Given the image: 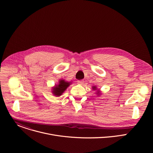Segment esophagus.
I'll return each instance as SVG.
<instances>
[{
	"instance_id": "1",
	"label": "esophagus",
	"mask_w": 153,
	"mask_h": 153,
	"mask_svg": "<svg viewBox=\"0 0 153 153\" xmlns=\"http://www.w3.org/2000/svg\"><path fill=\"white\" fill-rule=\"evenodd\" d=\"M77 83H78V84H79V85H83V83H84V81L83 80H78L77 81Z\"/></svg>"
}]
</instances>
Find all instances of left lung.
Returning <instances> with one entry per match:
<instances>
[{
	"label": "left lung",
	"instance_id": "obj_1",
	"mask_svg": "<svg viewBox=\"0 0 153 153\" xmlns=\"http://www.w3.org/2000/svg\"><path fill=\"white\" fill-rule=\"evenodd\" d=\"M92 89H93V90H94V91H96V94H97V96H100V95H101V91H100L99 89H97L96 86H92Z\"/></svg>",
	"mask_w": 153,
	"mask_h": 153
}]
</instances>
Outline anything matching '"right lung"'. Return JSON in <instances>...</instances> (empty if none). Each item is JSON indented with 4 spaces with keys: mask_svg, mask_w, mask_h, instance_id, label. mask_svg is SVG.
Returning a JSON list of instances; mask_svg holds the SVG:
<instances>
[{
    "mask_svg": "<svg viewBox=\"0 0 153 153\" xmlns=\"http://www.w3.org/2000/svg\"><path fill=\"white\" fill-rule=\"evenodd\" d=\"M72 83V82L65 81L64 79H60L57 84L52 87L51 93L56 97L60 96L68 87Z\"/></svg>",
    "mask_w": 153,
    "mask_h": 153,
    "instance_id": "obj_1",
    "label": "right lung"
}]
</instances>
